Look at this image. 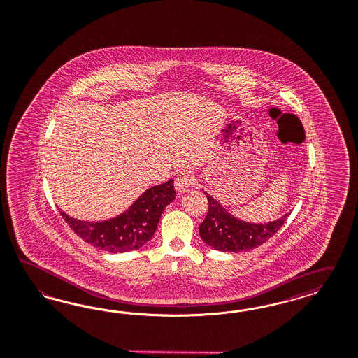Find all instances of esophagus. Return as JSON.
<instances>
[{
	"label": "esophagus",
	"mask_w": 358,
	"mask_h": 358,
	"mask_svg": "<svg viewBox=\"0 0 358 358\" xmlns=\"http://www.w3.org/2000/svg\"><path fill=\"white\" fill-rule=\"evenodd\" d=\"M196 182V178L193 177V174L187 172H181L177 174L176 180H174V187L177 190V193H185L186 190L193 186Z\"/></svg>",
	"instance_id": "34e87169"
}]
</instances>
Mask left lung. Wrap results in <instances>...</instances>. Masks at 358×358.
<instances>
[{"instance_id":"obj_1","label":"left lung","mask_w":358,"mask_h":358,"mask_svg":"<svg viewBox=\"0 0 358 358\" xmlns=\"http://www.w3.org/2000/svg\"><path fill=\"white\" fill-rule=\"evenodd\" d=\"M205 194L209 208L203 222L199 224V235L206 245L220 251L242 252L266 243L272 235L278 233L289 214L264 224L247 223L234 218L218 201L210 197L208 193Z\"/></svg>"}]
</instances>
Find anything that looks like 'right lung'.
<instances>
[{
    "label": "right lung",
    "instance_id": "add662e5",
    "mask_svg": "<svg viewBox=\"0 0 358 358\" xmlns=\"http://www.w3.org/2000/svg\"><path fill=\"white\" fill-rule=\"evenodd\" d=\"M176 196L173 180L153 186L123 214L103 222H83L61 211L63 220L85 242L108 252H128L144 246L155 234L164 209Z\"/></svg>",
    "mask_w": 358,
    "mask_h": 358
}]
</instances>
